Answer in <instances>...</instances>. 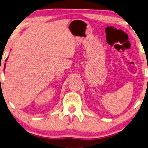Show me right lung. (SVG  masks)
I'll return each mask as SVG.
<instances>
[{
  "mask_svg": "<svg viewBox=\"0 0 148 148\" xmlns=\"http://www.w3.org/2000/svg\"><path fill=\"white\" fill-rule=\"evenodd\" d=\"M7 58L6 59V60H5V62H7ZM5 66H6V64H5V65H4V68H5Z\"/></svg>",
  "mask_w": 148,
  "mask_h": 148,
  "instance_id": "add662e5",
  "label": "right lung"
}]
</instances>
